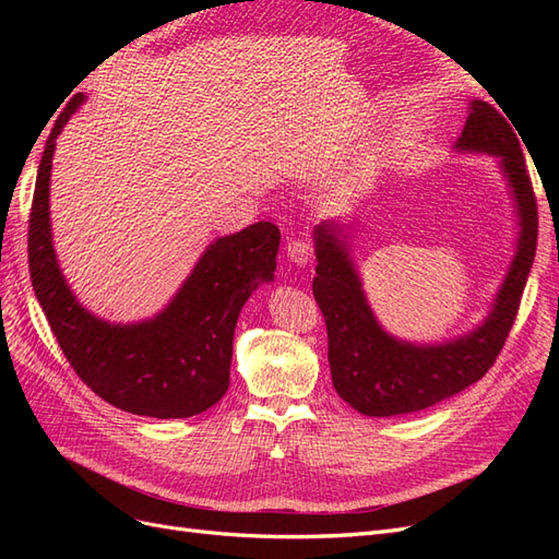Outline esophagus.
Wrapping results in <instances>:
<instances>
[{
	"instance_id": "obj_1",
	"label": "esophagus",
	"mask_w": 559,
	"mask_h": 559,
	"mask_svg": "<svg viewBox=\"0 0 559 559\" xmlns=\"http://www.w3.org/2000/svg\"><path fill=\"white\" fill-rule=\"evenodd\" d=\"M286 257H289L296 265H308L312 261V245L306 238H294L286 245Z\"/></svg>"
}]
</instances>
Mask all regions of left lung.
<instances>
[{
    "label": "left lung",
    "instance_id": "1",
    "mask_svg": "<svg viewBox=\"0 0 559 559\" xmlns=\"http://www.w3.org/2000/svg\"><path fill=\"white\" fill-rule=\"evenodd\" d=\"M515 128V126H513ZM492 105L473 99L454 148L497 156L518 212V249L478 329L441 345H415L389 335L370 310L341 224L314 228L317 277L312 294L326 319L329 364L335 392L368 417L425 411L478 382L509 337L536 253L538 212L520 140Z\"/></svg>",
    "mask_w": 559,
    "mask_h": 559
}]
</instances>
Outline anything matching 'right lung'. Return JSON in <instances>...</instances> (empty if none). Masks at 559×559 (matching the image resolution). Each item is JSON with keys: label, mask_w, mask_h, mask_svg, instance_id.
I'll return each mask as SVG.
<instances>
[{"label": "right lung", "mask_w": 559, "mask_h": 559, "mask_svg": "<svg viewBox=\"0 0 559 559\" xmlns=\"http://www.w3.org/2000/svg\"><path fill=\"white\" fill-rule=\"evenodd\" d=\"M83 99L72 97L44 146L27 230L32 286L67 361L99 399L156 419L198 415L226 394L235 324L259 284L275 277L280 228L259 222L214 240L154 319L111 324L91 314L62 277L48 212L56 140Z\"/></svg>", "instance_id": "add662e5"}]
</instances>
